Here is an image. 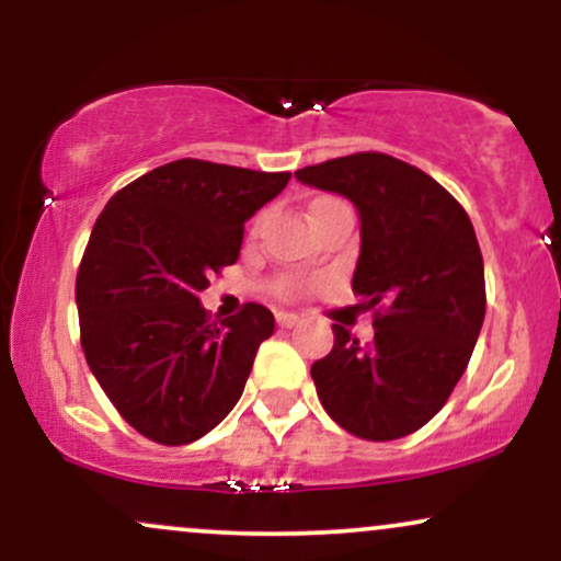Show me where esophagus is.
Masks as SVG:
<instances>
[{"label":"esophagus","mask_w":561,"mask_h":561,"mask_svg":"<svg viewBox=\"0 0 561 561\" xmlns=\"http://www.w3.org/2000/svg\"><path fill=\"white\" fill-rule=\"evenodd\" d=\"M276 324H279L282 330H293V327L300 324V317H298V313L279 311V313H276Z\"/></svg>","instance_id":"1"}]
</instances>
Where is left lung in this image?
Segmentation results:
<instances>
[{
    "instance_id": "obj_1",
    "label": "left lung",
    "mask_w": 561,
    "mask_h": 561,
    "mask_svg": "<svg viewBox=\"0 0 561 561\" xmlns=\"http://www.w3.org/2000/svg\"><path fill=\"white\" fill-rule=\"evenodd\" d=\"M295 176L358 208L353 293L375 311L371 343L332 324L334 347L311 366L319 401L364 440L416 433L465 375L485 319L472 221L433 176L385 152H353Z\"/></svg>"
}]
</instances>
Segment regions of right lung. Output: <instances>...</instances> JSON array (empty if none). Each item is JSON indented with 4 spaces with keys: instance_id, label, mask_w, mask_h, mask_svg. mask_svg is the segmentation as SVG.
<instances>
[{
    "instance_id": "1",
    "label": "right lung",
    "mask_w": 561,
    "mask_h": 561,
    "mask_svg": "<svg viewBox=\"0 0 561 561\" xmlns=\"http://www.w3.org/2000/svg\"><path fill=\"white\" fill-rule=\"evenodd\" d=\"M289 182L182 158L107 199L76 276L81 347L118 414L160 446H186L240 401L274 313L210 321L197 295L240 259L244 221Z\"/></svg>"
}]
</instances>
